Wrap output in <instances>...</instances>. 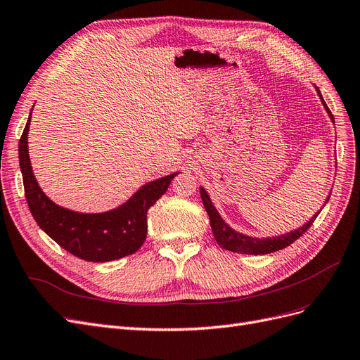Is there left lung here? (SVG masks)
Here are the masks:
<instances>
[{"instance_id": "8db88e82", "label": "left lung", "mask_w": 360, "mask_h": 360, "mask_svg": "<svg viewBox=\"0 0 360 360\" xmlns=\"http://www.w3.org/2000/svg\"><path fill=\"white\" fill-rule=\"evenodd\" d=\"M315 90H317L320 99L326 108V111H328L329 117L332 122L335 123L333 115L330 112V110L326 105V102L323 101V96L320 93V90L315 86ZM201 191V200L202 204L205 207V212L210 217V226H212V231L214 236V240L217 242L221 248L226 249V250H231V252H237V254H248V255H264V254H270V252H276V250L284 249L287 246H290L292 242H296L297 238L307 233L309 230V226L312 225V222L317 219V216L320 214V212L315 213L311 219L304 224L303 226L297 228V230H294L291 233L287 234H282V236H276V237H267V238H257V237H249L245 234H240L234 231L231 226H228L224 219L221 217V214L217 213V210L214 209V205L212 204V200L209 197V193L205 192L204 188H200ZM330 197H328L326 202L329 201ZM324 202V205H326Z\"/></svg>"}]
</instances>
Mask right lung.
<instances>
[{
	"mask_svg": "<svg viewBox=\"0 0 360 360\" xmlns=\"http://www.w3.org/2000/svg\"><path fill=\"white\" fill-rule=\"evenodd\" d=\"M32 111V110H31ZM28 122L19 139V167L25 198L37 225L63 249L85 261L105 263L136 252L147 237V212L177 172L144 184L129 201L105 213H78L52 202L32 174L28 156Z\"/></svg>",
	"mask_w": 360,
	"mask_h": 360,
	"instance_id": "add662e5",
	"label": "right lung"
}]
</instances>
